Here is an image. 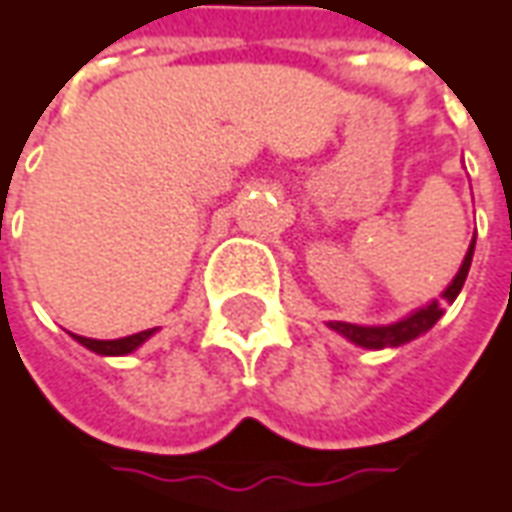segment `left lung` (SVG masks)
I'll return each instance as SVG.
<instances>
[{"label":"left lung","mask_w":512,"mask_h":512,"mask_svg":"<svg viewBox=\"0 0 512 512\" xmlns=\"http://www.w3.org/2000/svg\"><path fill=\"white\" fill-rule=\"evenodd\" d=\"M477 242V239H474ZM474 242H471V248L465 253L463 267H460V273L454 276V281L449 284V290L443 292V301H454L460 290H463L465 276H468V267H471V259H474ZM443 301H432L424 309H418L415 315L404 317V320H398L393 326H354V323H340V320H334L329 323L331 329L340 331L343 337H348L351 343L362 345V348H396V345H404L415 340L418 334H424L426 329H432L435 323L443 315Z\"/></svg>","instance_id":"obj_1"}]
</instances>
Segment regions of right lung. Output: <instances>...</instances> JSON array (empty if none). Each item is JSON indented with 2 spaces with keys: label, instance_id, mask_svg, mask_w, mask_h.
I'll use <instances>...</instances> for the list:
<instances>
[{
  "label": "right lung",
  "instance_id": "obj_1",
  "mask_svg": "<svg viewBox=\"0 0 512 512\" xmlns=\"http://www.w3.org/2000/svg\"><path fill=\"white\" fill-rule=\"evenodd\" d=\"M153 331L155 329L139 331V334H130V337H122V340H91V337H77V334H74V340L83 343L86 348H91L94 354H102V357H122V354L136 351Z\"/></svg>",
  "mask_w": 512,
  "mask_h": 512
}]
</instances>
